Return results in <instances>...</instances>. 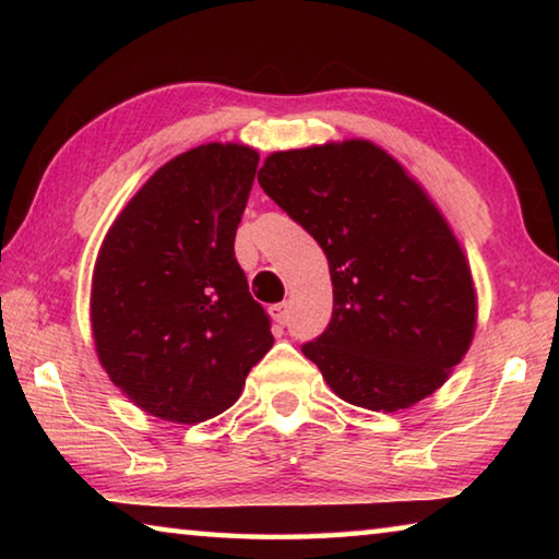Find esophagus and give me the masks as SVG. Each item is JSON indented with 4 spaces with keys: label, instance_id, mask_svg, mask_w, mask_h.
Wrapping results in <instances>:
<instances>
[{
    "label": "esophagus",
    "instance_id": "1",
    "mask_svg": "<svg viewBox=\"0 0 559 559\" xmlns=\"http://www.w3.org/2000/svg\"><path fill=\"white\" fill-rule=\"evenodd\" d=\"M271 316L278 325H288V302H276V306H271Z\"/></svg>",
    "mask_w": 559,
    "mask_h": 559
}]
</instances>
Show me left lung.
I'll use <instances>...</instances> for the list:
<instances>
[{"instance_id": "1", "label": "left lung", "mask_w": 559, "mask_h": 559, "mask_svg": "<svg viewBox=\"0 0 559 559\" xmlns=\"http://www.w3.org/2000/svg\"><path fill=\"white\" fill-rule=\"evenodd\" d=\"M259 185L328 257L333 318L300 349L330 390L372 412L437 392L473 340L476 290L427 192L367 140L273 153Z\"/></svg>"}]
</instances>
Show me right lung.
Returning a JSON list of instances; mask_svg holds the SVG:
<instances>
[{"instance_id": "right-lung-1", "label": "right lung", "mask_w": 559, "mask_h": 559, "mask_svg": "<svg viewBox=\"0 0 559 559\" xmlns=\"http://www.w3.org/2000/svg\"><path fill=\"white\" fill-rule=\"evenodd\" d=\"M259 153L210 143L177 155L140 187L103 239L91 325L110 382L140 409L200 424L239 400L273 345L234 239Z\"/></svg>"}]
</instances>
